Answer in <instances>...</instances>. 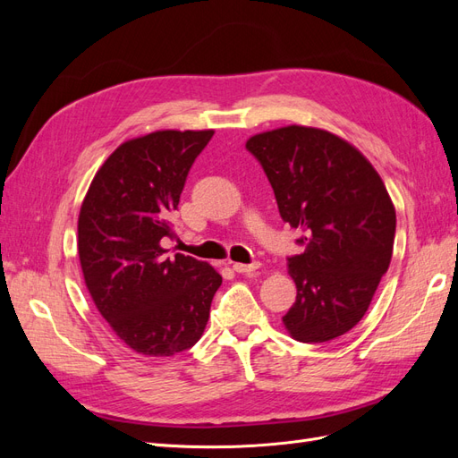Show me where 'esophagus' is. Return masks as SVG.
<instances>
[{
    "label": "esophagus",
    "instance_id": "1",
    "mask_svg": "<svg viewBox=\"0 0 458 458\" xmlns=\"http://www.w3.org/2000/svg\"><path fill=\"white\" fill-rule=\"evenodd\" d=\"M259 267V263L254 261V263H233V269L237 273H252Z\"/></svg>",
    "mask_w": 458,
    "mask_h": 458
}]
</instances>
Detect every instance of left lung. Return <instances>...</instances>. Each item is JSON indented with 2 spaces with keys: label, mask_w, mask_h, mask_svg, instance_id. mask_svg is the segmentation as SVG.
Wrapping results in <instances>:
<instances>
[{
  "label": "left lung",
  "mask_w": 458,
  "mask_h": 458,
  "mask_svg": "<svg viewBox=\"0 0 458 458\" xmlns=\"http://www.w3.org/2000/svg\"><path fill=\"white\" fill-rule=\"evenodd\" d=\"M281 217L301 229L303 254L288 258L298 294L283 325L298 342L335 340L367 313L390 267L395 208L372 164L321 128L284 126L252 135Z\"/></svg>",
  "instance_id": "left-lung-1"
}]
</instances>
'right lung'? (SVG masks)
I'll use <instances>...</instances> for the list:
<instances>
[{
  "label": "right lung",
  "mask_w": 458,
  "mask_h": 458,
  "mask_svg": "<svg viewBox=\"0 0 458 458\" xmlns=\"http://www.w3.org/2000/svg\"><path fill=\"white\" fill-rule=\"evenodd\" d=\"M214 130H158L123 141L86 192L78 256L88 293L135 353L170 357L206 328L221 275L191 256H165L172 216L192 162Z\"/></svg>",
  "instance_id": "add662e5"
}]
</instances>
